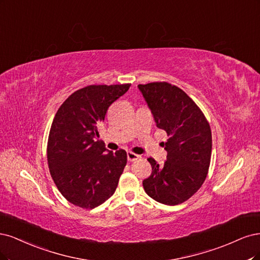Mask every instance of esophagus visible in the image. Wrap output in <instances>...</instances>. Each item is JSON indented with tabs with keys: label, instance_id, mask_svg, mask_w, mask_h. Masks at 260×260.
Masks as SVG:
<instances>
[{
	"label": "esophagus",
	"instance_id": "34e87169",
	"mask_svg": "<svg viewBox=\"0 0 260 260\" xmlns=\"http://www.w3.org/2000/svg\"><path fill=\"white\" fill-rule=\"evenodd\" d=\"M141 156L139 154H136V153H133V152H127V160L129 162H134V161H137L139 160Z\"/></svg>",
	"mask_w": 260,
	"mask_h": 260
}]
</instances>
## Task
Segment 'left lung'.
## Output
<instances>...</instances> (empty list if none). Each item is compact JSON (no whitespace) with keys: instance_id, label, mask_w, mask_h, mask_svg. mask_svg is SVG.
Instances as JSON below:
<instances>
[{"instance_id":"left-lung-1","label":"left lung","mask_w":260,"mask_h":260,"mask_svg":"<svg viewBox=\"0 0 260 260\" xmlns=\"http://www.w3.org/2000/svg\"><path fill=\"white\" fill-rule=\"evenodd\" d=\"M138 88L158 128L167 133L166 162L154 158L150 177L142 181L146 193L166 205L185 202L203 185L212 155V132L203 112L185 91L166 82Z\"/></svg>"}]
</instances>
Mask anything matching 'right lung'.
Returning a JSON list of instances; mask_svg holds the SVG:
<instances>
[{
    "label": "right lung",
    "mask_w": 260,
    "mask_h": 260,
    "mask_svg": "<svg viewBox=\"0 0 260 260\" xmlns=\"http://www.w3.org/2000/svg\"><path fill=\"white\" fill-rule=\"evenodd\" d=\"M129 86L89 85L58 109L48 136V167L58 190L74 205L95 208L118 187L127 155L122 149L107 150L98 139V127L108 108Z\"/></svg>",
    "instance_id": "1"
}]
</instances>
